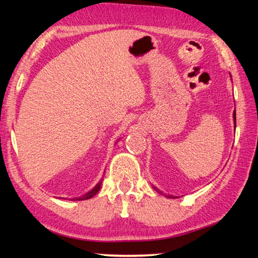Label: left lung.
Here are the masks:
<instances>
[{
	"mask_svg": "<svg viewBox=\"0 0 258 258\" xmlns=\"http://www.w3.org/2000/svg\"><path fill=\"white\" fill-rule=\"evenodd\" d=\"M233 118H234V125H235V110L233 111ZM234 127H235V126H234ZM152 187H154V189H155L157 192H159V194H163V192L159 191L158 189H157L156 186H152ZM166 197H167V198H177V197H174V196H166Z\"/></svg>",
	"mask_w": 258,
	"mask_h": 258,
	"instance_id": "1",
	"label": "left lung"
}]
</instances>
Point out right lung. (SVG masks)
Wrapping results in <instances>:
<instances>
[{
    "label": "right lung",
    "mask_w": 258,
    "mask_h": 258,
    "mask_svg": "<svg viewBox=\"0 0 258 258\" xmlns=\"http://www.w3.org/2000/svg\"><path fill=\"white\" fill-rule=\"evenodd\" d=\"M101 184H102V180L100 181L97 185H95L92 190L91 191H89L87 192V194H85L84 196H81V197H77V198H74V199H72V200H86V199H90V198H92L93 196H95L99 192V190H100V187H101Z\"/></svg>",
    "instance_id": "1"
}]
</instances>
